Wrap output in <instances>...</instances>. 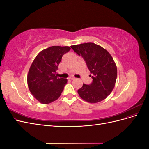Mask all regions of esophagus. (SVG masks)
Segmentation results:
<instances>
[{
  "mask_svg": "<svg viewBox=\"0 0 149 149\" xmlns=\"http://www.w3.org/2000/svg\"><path fill=\"white\" fill-rule=\"evenodd\" d=\"M69 79H71V80H73V79H75V78H74V77H73V76H71V77L69 78Z\"/></svg>",
  "mask_w": 149,
  "mask_h": 149,
  "instance_id": "obj_1",
  "label": "esophagus"
}]
</instances>
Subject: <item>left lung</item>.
I'll return each instance as SVG.
<instances>
[{
	"label": "left lung",
	"instance_id": "left-lung-1",
	"mask_svg": "<svg viewBox=\"0 0 149 149\" xmlns=\"http://www.w3.org/2000/svg\"><path fill=\"white\" fill-rule=\"evenodd\" d=\"M71 47L83 58L93 79L91 84H83L78 90L79 96L90 103L105 100L113 90L118 74L116 65L110 53L93 43L75 45Z\"/></svg>",
	"mask_w": 149,
	"mask_h": 149
}]
</instances>
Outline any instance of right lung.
Here are the masks:
<instances>
[{
  "mask_svg": "<svg viewBox=\"0 0 149 149\" xmlns=\"http://www.w3.org/2000/svg\"><path fill=\"white\" fill-rule=\"evenodd\" d=\"M69 47L52 46L40 52L29 69L27 83L30 93L40 103H51L58 100L67 83V79L57 78L56 71Z\"/></svg>",
  "mask_w": 149,
  "mask_h": 149,
  "instance_id": "right-lung-1",
  "label": "right lung"
}]
</instances>
